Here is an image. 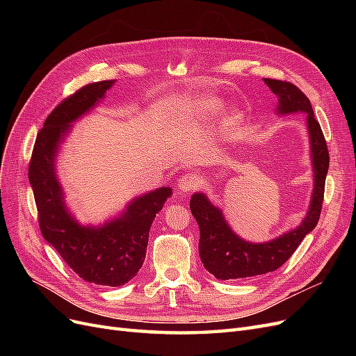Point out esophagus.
<instances>
[{"instance_id":"34e87169","label":"esophagus","mask_w":356,"mask_h":356,"mask_svg":"<svg viewBox=\"0 0 356 356\" xmlns=\"http://www.w3.org/2000/svg\"><path fill=\"white\" fill-rule=\"evenodd\" d=\"M200 186V178L195 174H187L184 177L179 178L178 182V188L184 193H190L193 190H196Z\"/></svg>"}]
</instances>
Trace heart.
<instances>
[{
	"instance_id": "b5f03b06",
	"label": "heart",
	"mask_w": 356,
	"mask_h": 356,
	"mask_svg": "<svg viewBox=\"0 0 356 356\" xmlns=\"http://www.w3.org/2000/svg\"><path fill=\"white\" fill-rule=\"evenodd\" d=\"M224 101L220 98H215V96H207V98H200L193 105V113L197 114L200 118H204V120H212V118L218 117L224 111ZM242 123V113L238 110L230 111L227 115H225L224 122H222V132L232 136L236 132Z\"/></svg>"
}]
</instances>
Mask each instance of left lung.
<instances>
[{
	"instance_id": "1",
	"label": "left lung",
	"mask_w": 356,
	"mask_h": 356,
	"mask_svg": "<svg viewBox=\"0 0 356 356\" xmlns=\"http://www.w3.org/2000/svg\"><path fill=\"white\" fill-rule=\"evenodd\" d=\"M263 80L277 98L276 114H306L312 170H314V191H312L306 217L296 229L260 243L242 239L233 232L224 217V212L215 207L204 193H195L190 199V209L200 230V260L204 268L221 281L264 275L281 267L294 254L305 236L316 227L322 200H324L330 154L310 101L303 92L288 81Z\"/></svg>"
}]
</instances>
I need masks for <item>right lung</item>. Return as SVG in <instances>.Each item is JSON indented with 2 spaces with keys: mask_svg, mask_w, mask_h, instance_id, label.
<instances>
[{
  "mask_svg": "<svg viewBox=\"0 0 356 356\" xmlns=\"http://www.w3.org/2000/svg\"><path fill=\"white\" fill-rule=\"evenodd\" d=\"M114 80L84 86L62 101L38 132L29 161V182L44 238L86 282L122 286L139 272L145 260L149 227L172 196L160 187L132 199L114 218L102 224H81L68 209L56 172L59 148L72 123L88 114L113 88Z\"/></svg>",
  "mask_w": 356,
  "mask_h": 356,
  "instance_id": "1",
  "label": "right lung"
}]
</instances>
